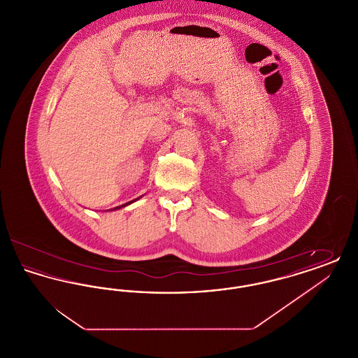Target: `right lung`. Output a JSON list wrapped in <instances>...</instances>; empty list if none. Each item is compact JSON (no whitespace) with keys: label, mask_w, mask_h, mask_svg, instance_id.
<instances>
[{"label":"right lung","mask_w":358,"mask_h":358,"mask_svg":"<svg viewBox=\"0 0 358 358\" xmlns=\"http://www.w3.org/2000/svg\"><path fill=\"white\" fill-rule=\"evenodd\" d=\"M142 197V196H141ZM141 197H138V199H136V200H133V201H129V203H126V204H122L120 205V206H115V208H113V209H110V210H117V209H120V208H123V206H127V205L133 204L134 201H136V200H139Z\"/></svg>","instance_id":"obj_1"}]
</instances>
